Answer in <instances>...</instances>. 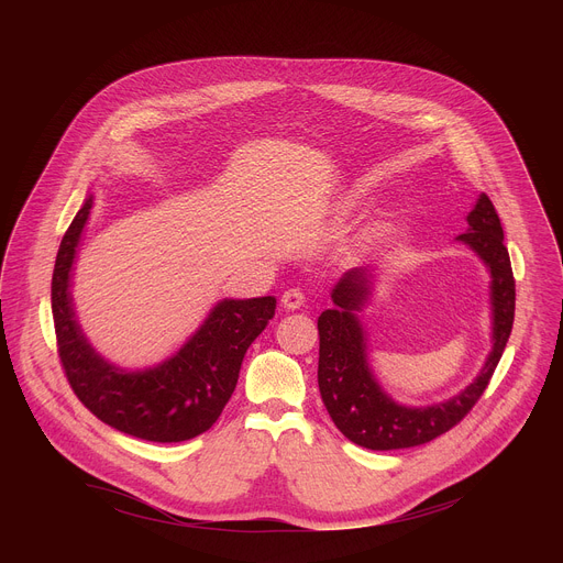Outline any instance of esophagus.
<instances>
[{
	"instance_id": "1",
	"label": "esophagus",
	"mask_w": 563,
	"mask_h": 563,
	"mask_svg": "<svg viewBox=\"0 0 563 563\" xmlns=\"http://www.w3.org/2000/svg\"><path fill=\"white\" fill-rule=\"evenodd\" d=\"M280 305L285 309H300L305 305V294L300 289H287L280 298Z\"/></svg>"
}]
</instances>
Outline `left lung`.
I'll list each match as a JSON object with an SVG mask.
<instances>
[{
    "mask_svg": "<svg viewBox=\"0 0 563 563\" xmlns=\"http://www.w3.org/2000/svg\"><path fill=\"white\" fill-rule=\"evenodd\" d=\"M490 272L493 350L476 378L443 404L400 406L380 387L367 361V332L361 311L372 294V274L350 269L332 289L334 307L318 316V389L334 426L367 450L423 445L454 428L486 391L506 350L515 320V278L495 205L481 194L467 213V231L456 235Z\"/></svg>",
    "mask_w": 563,
    "mask_h": 563,
    "instance_id": "obj_1",
    "label": "left lung"
}]
</instances>
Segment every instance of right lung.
<instances>
[{
  "label": "right lung",
  "instance_id": "add662e5",
  "mask_svg": "<svg viewBox=\"0 0 563 563\" xmlns=\"http://www.w3.org/2000/svg\"><path fill=\"white\" fill-rule=\"evenodd\" d=\"M91 207L93 196L66 229L51 283L57 352L66 378L102 423L124 434L155 443L194 439L224 410L250 345L274 318L276 298H224L174 356L155 367L122 369L87 341L70 296L73 263Z\"/></svg>",
  "mask_w": 563,
  "mask_h": 563
}]
</instances>
